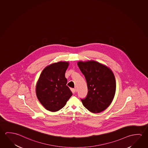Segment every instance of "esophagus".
<instances>
[{"mask_svg": "<svg viewBox=\"0 0 148 148\" xmlns=\"http://www.w3.org/2000/svg\"><path fill=\"white\" fill-rule=\"evenodd\" d=\"M71 91H72V92H73V94H75V92H77V90L75 89H73V88H71Z\"/></svg>", "mask_w": 148, "mask_h": 148, "instance_id": "34e87169", "label": "esophagus"}]
</instances>
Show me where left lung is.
<instances>
[{
    "mask_svg": "<svg viewBox=\"0 0 148 148\" xmlns=\"http://www.w3.org/2000/svg\"><path fill=\"white\" fill-rule=\"evenodd\" d=\"M86 80L87 97L81 99L85 108L90 112H102L110 106L115 96V75L108 66L94 60L77 63Z\"/></svg>",
    "mask_w": 148,
    "mask_h": 148,
    "instance_id": "left-lung-1",
    "label": "left lung"
}]
</instances>
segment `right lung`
<instances>
[{"instance_id":"1","label":"right lung","mask_w":148,"mask_h":148,"mask_svg":"<svg viewBox=\"0 0 148 148\" xmlns=\"http://www.w3.org/2000/svg\"><path fill=\"white\" fill-rule=\"evenodd\" d=\"M68 62L60 61L46 66L38 80L35 91L40 103L47 110L55 112L66 105L73 95L66 85L67 80L65 73Z\"/></svg>"}]
</instances>
